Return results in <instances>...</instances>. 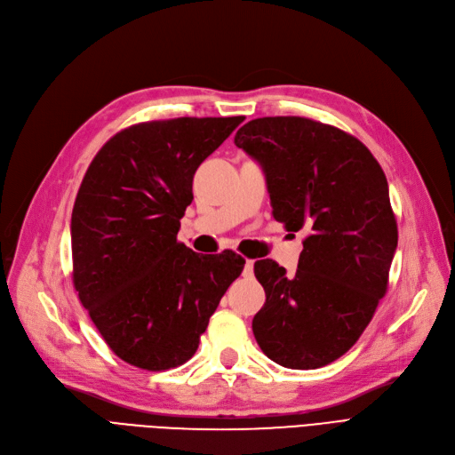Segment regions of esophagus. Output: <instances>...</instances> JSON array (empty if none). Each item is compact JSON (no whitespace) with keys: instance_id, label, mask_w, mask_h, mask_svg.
Returning a JSON list of instances; mask_svg holds the SVG:
<instances>
[{"instance_id":"obj_1","label":"esophagus","mask_w":455,"mask_h":455,"mask_svg":"<svg viewBox=\"0 0 455 455\" xmlns=\"http://www.w3.org/2000/svg\"><path fill=\"white\" fill-rule=\"evenodd\" d=\"M252 275H254V261L247 259L243 267V276H252Z\"/></svg>"}]
</instances>
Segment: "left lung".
<instances>
[{
    "instance_id": "obj_1",
    "label": "left lung",
    "mask_w": 455,
    "mask_h": 455,
    "mask_svg": "<svg viewBox=\"0 0 455 455\" xmlns=\"http://www.w3.org/2000/svg\"><path fill=\"white\" fill-rule=\"evenodd\" d=\"M234 143L264 172L275 220L307 232L295 275L254 264L266 290L254 338L282 367L328 365L360 339L387 290L398 245L387 179L360 140L314 119L258 117Z\"/></svg>"
}]
</instances>
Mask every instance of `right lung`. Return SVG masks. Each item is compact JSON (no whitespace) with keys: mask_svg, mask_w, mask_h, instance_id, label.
Wrapping results in <instances>:
<instances>
[{"mask_svg":"<svg viewBox=\"0 0 455 455\" xmlns=\"http://www.w3.org/2000/svg\"><path fill=\"white\" fill-rule=\"evenodd\" d=\"M177 117L132 125L92 160L71 212L74 283L90 319L124 362L186 363L245 259L177 242L197 167L243 122Z\"/></svg>","mask_w":455,"mask_h":455,"instance_id":"1","label":"right lung"}]
</instances>
